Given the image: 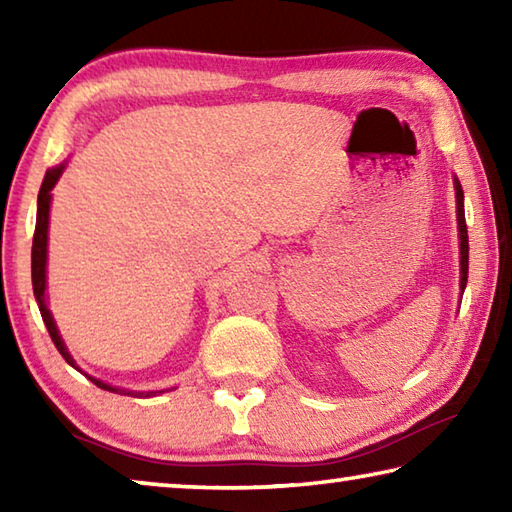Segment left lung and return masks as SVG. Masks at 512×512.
Segmentation results:
<instances>
[{
  "instance_id": "obj_1",
  "label": "left lung",
  "mask_w": 512,
  "mask_h": 512,
  "mask_svg": "<svg viewBox=\"0 0 512 512\" xmlns=\"http://www.w3.org/2000/svg\"><path fill=\"white\" fill-rule=\"evenodd\" d=\"M456 189V223H458V248H461V291L467 284V264H470V244H467V225H465V205H463V187L454 176Z\"/></svg>"
}]
</instances>
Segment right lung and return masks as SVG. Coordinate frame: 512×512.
<instances>
[{
	"label": "right lung",
	"mask_w": 512,
	"mask_h": 512,
	"mask_svg": "<svg viewBox=\"0 0 512 512\" xmlns=\"http://www.w3.org/2000/svg\"><path fill=\"white\" fill-rule=\"evenodd\" d=\"M67 167V160L60 162L58 167L49 169L45 173V180H42V187H40V194H38V214H36V232H33V248H31V282H33V296H36L38 302V309H40V316L45 320L47 325V332L51 336V341H54L56 350L63 354V359L69 363V366L76 368L79 372H83L79 366H76V361L72 354H69L67 345L63 341V336H60L58 327H56V320L51 316V311L47 307V239H49V210H51V189L56 187L58 178L63 176V171ZM85 375V372H83ZM90 381H94L99 388L103 391H110V393H124V395H133V397H153V395H160L164 391H126V388H117V386H110L106 381H101L97 377H90L85 375Z\"/></svg>",
	"instance_id": "obj_1"
}]
</instances>
